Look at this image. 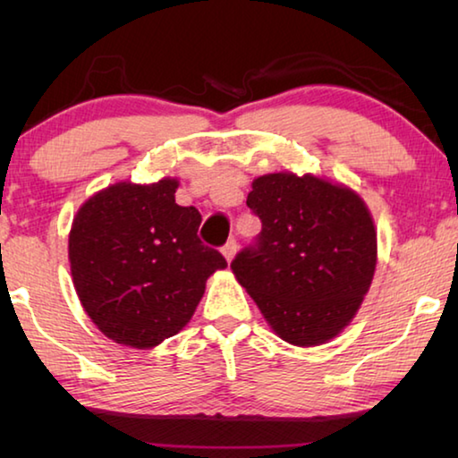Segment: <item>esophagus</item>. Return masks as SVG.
Returning <instances> with one entry per match:
<instances>
[{
    "label": "esophagus",
    "instance_id": "obj_1",
    "mask_svg": "<svg viewBox=\"0 0 458 458\" xmlns=\"http://www.w3.org/2000/svg\"><path fill=\"white\" fill-rule=\"evenodd\" d=\"M236 250H238V244H236L234 238L228 240V242L222 246V254H224V259H226L228 262L236 257Z\"/></svg>",
    "mask_w": 458,
    "mask_h": 458
}]
</instances>
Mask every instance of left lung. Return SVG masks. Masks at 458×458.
Returning a JSON list of instances; mask_svg holds the SVG:
<instances>
[{
  "mask_svg": "<svg viewBox=\"0 0 458 458\" xmlns=\"http://www.w3.org/2000/svg\"><path fill=\"white\" fill-rule=\"evenodd\" d=\"M246 206L262 230L232 260V273L278 337L299 347L327 344L358 313L377 262L366 201L311 174H267Z\"/></svg>",
  "mask_w": 458,
  "mask_h": 458,
  "instance_id": "8db88e82",
  "label": "left lung"
}]
</instances>
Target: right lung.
<instances>
[{
  "label": "right lung",
  "instance_id": "1",
  "mask_svg": "<svg viewBox=\"0 0 458 458\" xmlns=\"http://www.w3.org/2000/svg\"><path fill=\"white\" fill-rule=\"evenodd\" d=\"M177 185L174 177L113 183L74 216L68 234L74 289L114 344L149 350L180 333L208 278L228 267L198 238L196 208L175 204Z\"/></svg>",
  "mask_w": 458,
  "mask_h": 458
}]
</instances>
